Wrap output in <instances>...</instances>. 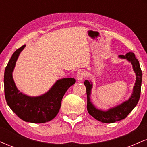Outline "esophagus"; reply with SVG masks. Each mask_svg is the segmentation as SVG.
Instances as JSON below:
<instances>
[{
	"label": "esophagus",
	"mask_w": 147,
	"mask_h": 147,
	"mask_svg": "<svg viewBox=\"0 0 147 147\" xmlns=\"http://www.w3.org/2000/svg\"><path fill=\"white\" fill-rule=\"evenodd\" d=\"M85 72L83 71V70H79V71L77 73V79L79 82H81V81L83 80V79L85 77Z\"/></svg>",
	"instance_id": "1"
}]
</instances>
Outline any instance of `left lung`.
Segmentation results:
<instances>
[{
    "label": "left lung",
    "mask_w": 147,
    "mask_h": 147,
    "mask_svg": "<svg viewBox=\"0 0 147 147\" xmlns=\"http://www.w3.org/2000/svg\"><path fill=\"white\" fill-rule=\"evenodd\" d=\"M119 57L126 59L132 64L133 69L136 75V80L134 87H133V93L128 100L122 103L119 105L115 106L113 108H111L107 111H102L97 109L90 102V96L92 88V82L88 80L84 82V85L86 88L88 112L95 119L103 123H113L126 118L137 105L140 97L142 74L139 61L136 58L134 53L131 52H128L127 54H126V55H119Z\"/></svg>",
    "instance_id": "obj_1"
}]
</instances>
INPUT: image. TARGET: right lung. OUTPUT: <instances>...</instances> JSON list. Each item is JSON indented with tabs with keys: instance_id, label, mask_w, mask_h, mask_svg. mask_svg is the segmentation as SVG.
<instances>
[{
	"instance_id": "add662e5",
	"label": "right lung",
	"mask_w": 147,
	"mask_h": 147,
	"mask_svg": "<svg viewBox=\"0 0 147 147\" xmlns=\"http://www.w3.org/2000/svg\"><path fill=\"white\" fill-rule=\"evenodd\" d=\"M25 46V45H23L14 52L5 70L4 89L6 102L13 112L25 122H49L58 114L62 98L69 88L75 84V79H59L48 92L38 97H30L22 93L15 85L12 72L18 57Z\"/></svg>"
}]
</instances>
